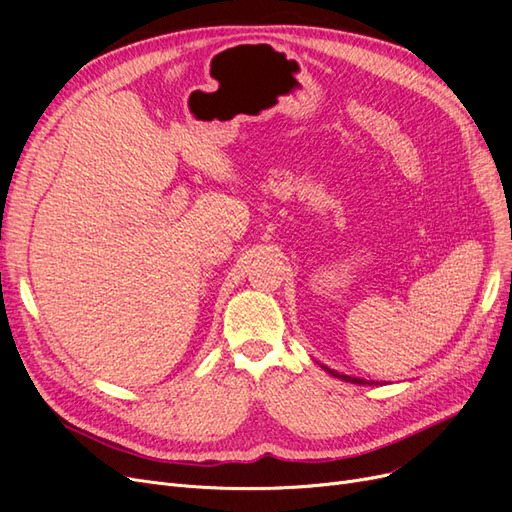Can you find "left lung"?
<instances>
[{"mask_svg":"<svg viewBox=\"0 0 512 512\" xmlns=\"http://www.w3.org/2000/svg\"><path fill=\"white\" fill-rule=\"evenodd\" d=\"M324 369L329 371L331 376H335V378H342V380H346V382H352V384H374V382H369V380H363V378H352V376H346V374H337L335 369H329L327 365H322Z\"/></svg>","mask_w":512,"mask_h":512,"instance_id":"left-lung-1","label":"left lung"}]
</instances>
